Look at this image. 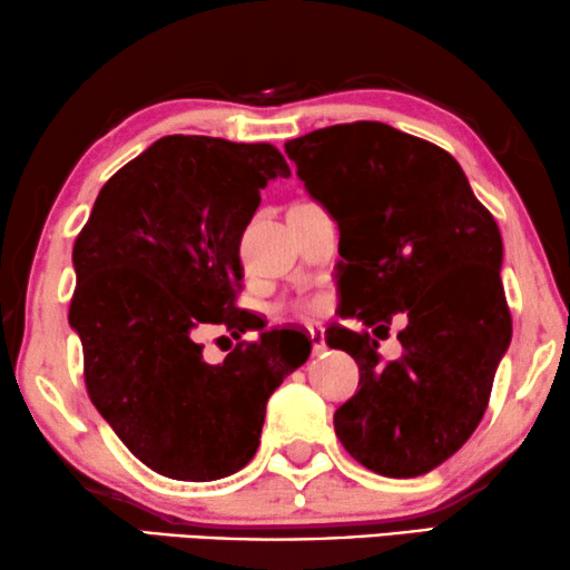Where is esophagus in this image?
<instances>
[{
  "label": "esophagus",
  "instance_id": "34e87169",
  "mask_svg": "<svg viewBox=\"0 0 570 570\" xmlns=\"http://www.w3.org/2000/svg\"><path fill=\"white\" fill-rule=\"evenodd\" d=\"M311 341H313V353H323L325 348V328L321 325H311Z\"/></svg>",
  "mask_w": 570,
  "mask_h": 570
}]
</instances>
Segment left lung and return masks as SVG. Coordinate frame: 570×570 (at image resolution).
<instances>
[{"label": "left lung", "mask_w": 570, "mask_h": 570, "mask_svg": "<svg viewBox=\"0 0 570 570\" xmlns=\"http://www.w3.org/2000/svg\"><path fill=\"white\" fill-rule=\"evenodd\" d=\"M285 154L338 224L343 318L373 331H328L361 373L335 434L384 478L432 472L478 429L510 346L498 224L450 154L379 120L313 130ZM396 312L405 353L384 364L377 341Z\"/></svg>", "instance_id": "1"}]
</instances>
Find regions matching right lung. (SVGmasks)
Returning a JSON list of instances; mask_svg holds the SVG:
<instances>
[{"mask_svg": "<svg viewBox=\"0 0 570 570\" xmlns=\"http://www.w3.org/2000/svg\"><path fill=\"white\" fill-rule=\"evenodd\" d=\"M287 169L269 144L164 136L102 186L75 239L70 325L100 416L146 468L209 482L255 456L265 406L311 356L297 331L235 307L239 239L259 189ZM259 330L214 367L198 333Z\"/></svg>", "mask_w": 570, "mask_h": 570, "instance_id": "1", "label": "right lung"}]
</instances>
